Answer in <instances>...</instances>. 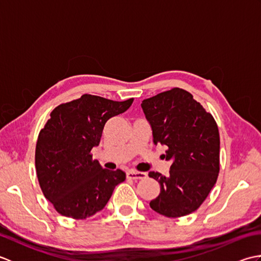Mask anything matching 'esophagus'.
Returning a JSON list of instances; mask_svg holds the SVG:
<instances>
[{
    "instance_id": "esophagus-1",
    "label": "esophagus",
    "mask_w": 261,
    "mask_h": 261,
    "mask_svg": "<svg viewBox=\"0 0 261 261\" xmlns=\"http://www.w3.org/2000/svg\"><path fill=\"white\" fill-rule=\"evenodd\" d=\"M127 178L131 179H145L147 177L146 173H142V171H136V170H129L126 173Z\"/></svg>"
}]
</instances>
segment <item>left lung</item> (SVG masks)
Here are the masks:
<instances>
[{
  "instance_id": "1",
  "label": "left lung",
  "mask_w": 261,
  "mask_h": 261,
  "mask_svg": "<svg viewBox=\"0 0 261 261\" xmlns=\"http://www.w3.org/2000/svg\"><path fill=\"white\" fill-rule=\"evenodd\" d=\"M143 113L151 126L153 143L168 149L169 174L150 171L158 180L159 195L150 207L167 218L196 211L215 185L220 171V135L212 114L181 88L143 99Z\"/></svg>"
}]
</instances>
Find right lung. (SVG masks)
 I'll use <instances>...</instances> for the list:
<instances>
[{
    "mask_svg": "<svg viewBox=\"0 0 261 261\" xmlns=\"http://www.w3.org/2000/svg\"><path fill=\"white\" fill-rule=\"evenodd\" d=\"M132 102L84 94L50 113L38 136L36 171L43 195L59 214L90 218L104 208L115 186L124 181V171L103 169L91 150L101 141L108 120L125 112Z\"/></svg>",
    "mask_w": 261,
    "mask_h": 261,
    "instance_id": "obj_1",
    "label": "right lung"
}]
</instances>
